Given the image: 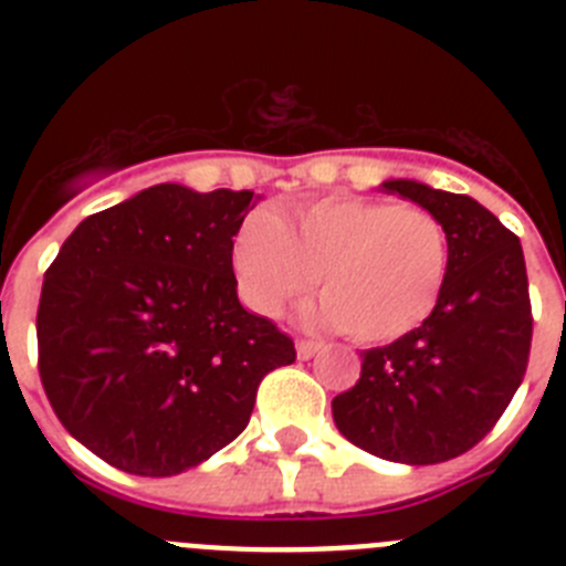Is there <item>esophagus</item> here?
I'll return each instance as SVG.
<instances>
[{"label": "esophagus", "instance_id": "1", "mask_svg": "<svg viewBox=\"0 0 566 566\" xmlns=\"http://www.w3.org/2000/svg\"><path fill=\"white\" fill-rule=\"evenodd\" d=\"M319 348H323V345L314 343V339H297V357L300 359H312Z\"/></svg>", "mask_w": 566, "mask_h": 566}]
</instances>
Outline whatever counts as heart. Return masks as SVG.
<instances>
[{"instance_id":"heart-1","label":"heart","mask_w":566,"mask_h":566,"mask_svg":"<svg viewBox=\"0 0 566 566\" xmlns=\"http://www.w3.org/2000/svg\"><path fill=\"white\" fill-rule=\"evenodd\" d=\"M448 232L422 207L334 195L252 212L232 238V272L252 312L277 317L319 274L314 317L357 343H391L431 317L448 277Z\"/></svg>"}]
</instances>
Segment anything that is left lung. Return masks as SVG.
Here are the masks:
<instances>
[{
    "instance_id": "left-lung-1",
    "label": "left lung",
    "mask_w": 566,
    "mask_h": 566,
    "mask_svg": "<svg viewBox=\"0 0 566 566\" xmlns=\"http://www.w3.org/2000/svg\"><path fill=\"white\" fill-rule=\"evenodd\" d=\"M379 189L428 209L448 232V277L417 332L363 352L337 431L388 462L437 464L482 442L524 379L533 337L518 238L468 195L391 178Z\"/></svg>"
}]
</instances>
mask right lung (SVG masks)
Masks as SVG:
<instances>
[{"instance_id":"add662e5","label":"right lung","mask_w":566,"mask_h":566,"mask_svg":"<svg viewBox=\"0 0 566 566\" xmlns=\"http://www.w3.org/2000/svg\"><path fill=\"white\" fill-rule=\"evenodd\" d=\"M260 195L155 184L73 229L44 274L39 374L70 437L135 476H175L243 433L292 337L247 312L232 238Z\"/></svg>"}]
</instances>
